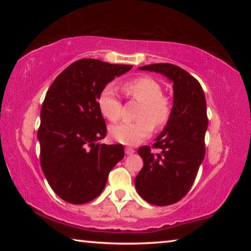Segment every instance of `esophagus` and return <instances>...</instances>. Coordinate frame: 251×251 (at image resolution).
<instances>
[{
	"label": "esophagus",
	"instance_id": "1",
	"mask_svg": "<svg viewBox=\"0 0 251 251\" xmlns=\"http://www.w3.org/2000/svg\"><path fill=\"white\" fill-rule=\"evenodd\" d=\"M125 152H126V155H133L134 152H135V151L133 150V148H130V147H126L125 148Z\"/></svg>",
	"mask_w": 251,
	"mask_h": 251
}]
</instances>
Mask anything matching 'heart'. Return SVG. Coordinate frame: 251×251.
Instances as JSON below:
<instances>
[{
  "label": "heart",
  "mask_w": 251,
  "mask_h": 251,
  "mask_svg": "<svg viewBox=\"0 0 251 251\" xmlns=\"http://www.w3.org/2000/svg\"><path fill=\"white\" fill-rule=\"evenodd\" d=\"M123 90L129 99L141 106L136 114L138 121L121 123L109 128V134L116 142L124 145H137L150 137L152 128L163 129L173 115V100L163 93V86L151 76H138L123 85ZM101 115L110 122L121 118L122 103L115 88L107 85L101 90L97 100Z\"/></svg>",
  "instance_id": "b5f03b06"
}]
</instances>
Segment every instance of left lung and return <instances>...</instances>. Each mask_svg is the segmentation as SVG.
Segmentation results:
<instances>
[{
  "label": "left lung",
  "instance_id": "1",
  "mask_svg": "<svg viewBox=\"0 0 251 251\" xmlns=\"http://www.w3.org/2000/svg\"><path fill=\"white\" fill-rule=\"evenodd\" d=\"M160 73L174 83L171 121L152 146L138 150L144 166L135 178L141 197L156 206L179 201L192 188L205 157L208 126L206 99L201 85L181 67L159 63L138 67ZM159 149L154 154L151 148Z\"/></svg>",
  "mask_w": 251,
  "mask_h": 251
}]
</instances>
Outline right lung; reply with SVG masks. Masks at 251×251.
<instances>
[{
    "mask_svg": "<svg viewBox=\"0 0 251 251\" xmlns=\"http://www.w3.org/2000/svg\"><path fill=\"white\" fill-rule=\"evenodd\" d=\"M131 67L78 59L46 93L37 131L41 167L63 201L80 205L95 199L105 188L109 172L124 157L122 144L97 143L107 131L97 100L106 84Z\"/></svg>",
    "mask_w": 251,
    "mask_h": 251,
    "instance_id": "right-lung-1",
    "label": "right lung"
}]
</instances>
